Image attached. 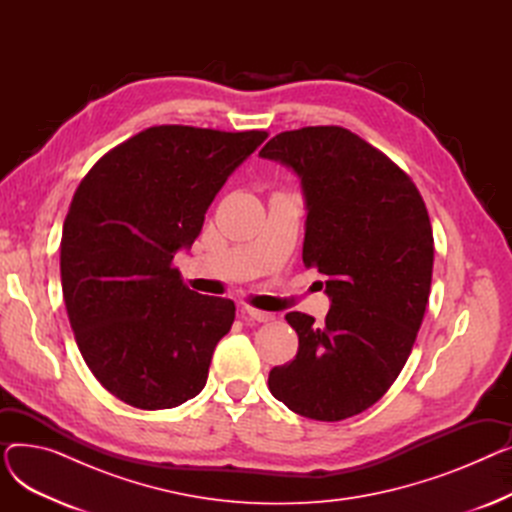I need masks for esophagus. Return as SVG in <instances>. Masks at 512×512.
Listing matches in <instances>:
<instances>
[{"mask_svg": "<svg viewBox=\"0 0 512 512\" xmlns=\"http://www.w3.org/2000/svg\"><path fill=\"white\" fill-rule=\"evenodd\" d=\"M245 313H247L251 319H255V321H261V324H265V321H272V319L276 317L274 313L259 311V309H255V307H247V309H245Z\"/></svg>", "mask_w": 512, "mask_h": 512, "instance_id": "obj_1", "label": "esophagus"}]
</instances>
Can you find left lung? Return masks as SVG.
Listing matches in <instances>:
<instances>
[{
    "mask_svg": "<svg viewBox=\"0 0 512 512\" xmlns=\"http://www.w3.org/2000/svg\"><path fill=\"white\" fill-rule=\"evenodd\" d=\"M261 157L301 178L307 222L303 263L326 276L324 326L292 311L290 363L270 371V392L315 421L375 405L405 367L429 299L434 234L413 180L342 126L280 132Z\"/></svg>",
    "mask_w": 512,
    "mask_h": 512,
    "instance_id": "1",
    "label": "left lung"
}]
</instances>
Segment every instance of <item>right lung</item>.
I'll list each match as a JSON object with an SVG mask.
<instances>
[{
	"label": "right lung",
	"instance_id": "obj_1",
	"mask_svg": "<svg viewBox=\"0 0 512 512\" xmlns=\"http://www.w3.org/2000/svg\"><path fill=\"white\" fill-rule=\"evenodd\" d=\"M265 139V130L151 126L80 180L60 245L64 303L80 355L126 405L172 409L205 388L236 307L188 288L172 261Z\"/></svg>",
	"mask_w": 512,
	"mask_h": 512
}]
</instances>
